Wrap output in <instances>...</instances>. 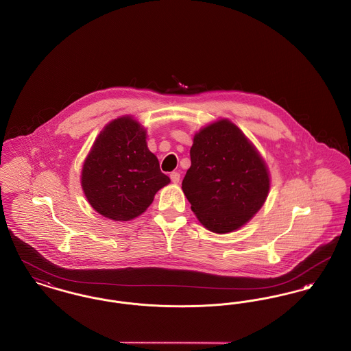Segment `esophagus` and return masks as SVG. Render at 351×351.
Instances as JSON below:
<instances>
[{
  "instance_id": "34e87169",
  "label": "esophagus",
  "mask_w": 351,
  "mask_h": 351,
  "mask_svg": "<svg viewBox=\"0 0 351 351\" xmlns=\"http://www.w3.org/2000/svg\"><path fill=\"white\" fill-rule=\"evenodd\" d=\"M171 180H172V183L178 184L180 182V173L179 172H172L171 173Z\"/></svg>"
}]
</instances>
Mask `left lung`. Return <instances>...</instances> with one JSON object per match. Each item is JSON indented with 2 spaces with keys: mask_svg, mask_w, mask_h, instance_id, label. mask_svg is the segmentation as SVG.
<instances>
[{
  "mask_svg": "<svg viewBox=\"0 0 351 351\" xmlns=\"http://www.w3.org/2000/svg\"><path fill=\"white\" fill-rule=\"evenodd\" d=\"M189 155L182 188L206 229L233 232L264 206L270 186L268 167L236 124L221 119L202 128Z\"/></svg>",
  "mask_w": 351,
  "mask_h": 351,
  "instance_id": "obj_1",
  "label": "left lung"
}]
</instances>
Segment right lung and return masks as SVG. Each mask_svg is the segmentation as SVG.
Wrapping results in <instances>:
<instances>
[{"label":"right lung","instance_id":"obj_1","mask_svg":"<svg viewBox=\"0 0 351 351\" xmlns=\"http://www.w3.org/2000/svg\"><path fill=\"white\" fill-rule=\"evenodd\" d=\"M145 128L131 117L107 124L83 163L81 184L87 202L115 221L142 215L171 180L148 149Z\"/></svg>","mask_w":351,"mask_h":351}]
</instances>
